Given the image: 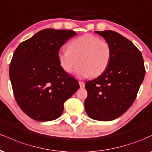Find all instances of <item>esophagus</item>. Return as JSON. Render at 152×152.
Here are the masks:
<instances>
[{
  "label": "esophagus",
  "mask_w": 152,
  "mask_h": 152,
  "mask_svg": "<svg viewBox=\"0 0 152 152\" xmlns=\"http://www.w3.org/2000/svg\"><path fill=\"white\" fill-rule=\"evenodd\" d=\"M79 85H80V88H84L85 87V83L83 81H79Z\"/></svg>",
  "instance_id": "esophagus-1"
}]
</instances>
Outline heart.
Returning a JSON list of instances; mask_svg holds the SVG:
<instances>
[{
    "mask_svg": "<svg viewBox=\"0 0 152 152\" xmlns=\"http://www.w3.org/2000/svg\"><path fill=\"white\" fill-rule=\"evenodd\" d=\"M112 56L111 45L92 34H86L71 41L68 49L60 50L58 60L61 69L71 73L78 63L75 74L79 77L100 76L106 70Z\"/></svg>",
    "mask_w": 152,
    "mask_h": 152,
    "instance_id": "b5f03b06",
    "label": "heart"
}]
</instances>
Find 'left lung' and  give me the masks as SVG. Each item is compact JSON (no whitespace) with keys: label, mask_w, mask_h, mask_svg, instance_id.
Listing matches in <instances>:
<instances>
[{"label":"left lung","mask_w":152,"mask_h":152,"mask_svg":"<svg viewBox=\"0 0 152 152\" xmlns=\"http://www.w3.org/2000/svg\"><path fill=\"white\" fill-rule=\"evenodd\" d=\"M109 43L111 61L101 76L85 84V110L90 118L112 121L130 108L145 75L142 53L126 38L113 31H95Z\"/></svg>","instance_id":"1"}]
</instances>
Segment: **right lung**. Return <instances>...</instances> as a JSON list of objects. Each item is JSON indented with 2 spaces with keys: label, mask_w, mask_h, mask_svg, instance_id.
Wrapping results in <instances>:
<instances>
[{
  "label": "right lung",
  "mask_w": 152,
  "mask_h": 152,
  "mask_svg": "<svg viewBox=\"0 0 152 152\" xmlns=\"http://www.w3.org/2000/svg\"><path fill=\"white\" fill-rule=\"evenodd\" d=\"M76 36L71 30L44 29L15 49L10 80L17 104L33 119H56L64 102L79 88L77 80L63 70L58 60L61 47Z\"/></svg>",
  "instance_id": "1"
}]
</instances>
